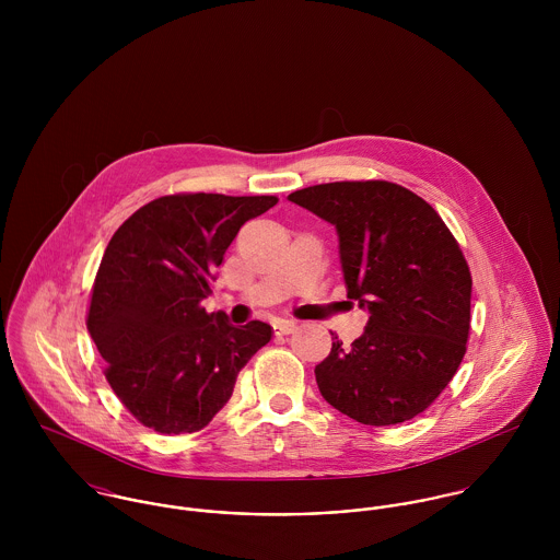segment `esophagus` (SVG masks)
I'll return each mask as SVG.
<instances>
[{"label": "esophagus", "mask_w": 560, "mask_h": 560, "mask_svg": "<svg viewBox=\"0 0 560 560\" xmlns=\"http://www.w3.org/2000/svg\"><path fill=\"white\" fill-rule=\"evenodd\" d=\"M295 327H298L295 320H276L273 323V331L276 334H291Z\"/></svg>", "instance_id": "1"}]
</instances>
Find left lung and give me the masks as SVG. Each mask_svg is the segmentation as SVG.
<instances>
[{"label":"left lung","instance_id":"8db88e82","mask_svg":"<svg viewBox=\"0 0 560 560\" xmlns=\"http://www.w3.org/2000/svg\"><path fill=\"white\" fill-rule=\"evenodd\" d=\"M336 229L347 298L369 313L315 366L320 397L371 427L411 420L457 373L470 331L468 262L435 209L388 180H342L289 194Z\"/></svg>","mask_w":560,"mask_h":560}]
</instances>
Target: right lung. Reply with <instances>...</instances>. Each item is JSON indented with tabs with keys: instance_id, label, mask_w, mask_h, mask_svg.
<instances>
[{
	"instance_id": "add662e5",
	"label": "right lung",
	"mask_w": 560,
	"mask_h": 560,
	"mask_svg": "<svg viewBox=\"0 0 560 560\" xmlns=\"http://www.w3.org/2000/svg\"><path fill=\"white\" fill-rule=\"evenodd\" d=\"M276 196L176 194L138 209L107 243L88 331L122 405L160 433H194L229 402L271 325H231L200 302L241 226Z\"/></svg>"
}]
</instances>
